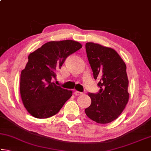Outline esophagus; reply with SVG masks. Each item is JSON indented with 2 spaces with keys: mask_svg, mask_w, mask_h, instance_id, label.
I'll list each match as a JSON object with an SVG mask.
<instances>
[{
  "mask_svg": "<svg viewBox=\"0 0 151 151\" xmlns=\"http://www.w3.org/2000/svg\"><path fill=\"white\" fill-rule=\"evenodd\" d=\"M75 94L76 96H79V95H81V94H83V93H81V92H79V91H76L75 92Z\"/></svg>",
  "mask_w": 151,
  "mask_h": 151,
  "instance_id": "1",
  "label": "esophagus"
}]
</instances>
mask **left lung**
<instances>
[{"label":"left lung","mask_w":151,"mask_h":151,"mask_svg":"<svg viewBox=\"0 0 151 151\" xmlns=\"http://www.w3.org/2000/svg\"><path fill=\"white\" fill-rule=\"evenodd\" d=\"M88 60L100 91L89 93L91 104L85 111L97 123L106 124L119 116L129 101L127 66L113 48L94 42L86 43Z\"/></svg>","instance_id":"8db88e82"}]
</instances>
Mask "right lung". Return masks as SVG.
Here are the masks:
<instances>
[{"mask_svg":"<svg viewBox=\"0 0 151 151\" xmlns=\"http://www.w3.org/2000/svg\"><path fill=\"white\" fill-rule=\"evenodd\" d=\"M72 40L50 41L28 57L20 74V93L25 109L32 116L47 119L58 112L73 91L52 83L67 57L82 48Z\"/></svg>","mask_w":151,"mask_h":151,"instance_id":"obj_1","label":"right lung"}]
</instances>
